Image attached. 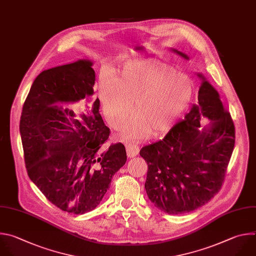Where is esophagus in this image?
<instances>
[{"label": "esophagus", "instance_id": "obj_1", "mask_svg": "<svg viewBox=\"0 0 256 256\" xmlns=\"http://www.w3.org/2000/svg\"><path fill=\"white\" fill-rule=\"evenodd\" d=\"M126 152L128 158H134L139 153V147L134 143H127L126 144Z\"/></svg>", "mask_w": 256, "mask_h": 256}]
</instances>
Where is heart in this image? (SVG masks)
Wrapping results in <instances>:
<instances>
[{
	"instance_id": "heart-1",
	"label": "heart",
	"mask_w": 256,
	"mask_h": 256,
	"mask_svg": "<svg viewBox=\"0 0 256 256\" xmlns=\"http://www.w3.org/2000/svg\"><path fill=\"white\" fill-rule=\"evenodd\" d=\"M194 82L176 66L156 60L126 64L115 80L103 76L98 94L108 123L120 128L132 112L136 116L123 128L122 137L139 140L149 133L160 136L180 118L194 96Z\"/></svg>"
}]
</instances>
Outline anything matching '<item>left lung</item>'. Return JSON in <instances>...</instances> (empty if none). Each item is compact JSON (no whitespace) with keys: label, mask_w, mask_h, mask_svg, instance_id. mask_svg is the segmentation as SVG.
Masks as SVG:
<instances>
[{"label":"left lung","mask_w":256,"mask_h":256,"mask_svg":"<svg viewBox=\"0 0 256 256\" xmlns=\"http://www.w3.org/2000/svg\"><path fill=\"white\" fill-rule=\"evenodd\" d=\"M180 56H188L178 50ZM202 78L194 105L164 139L141 148L145 190L154 206L172 215L192 212L219 192L235 144V126L219 94ZM200 116L212 122L199 129Z\"/></svg>","instance_id":"1"}]
</instances>
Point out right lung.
<instances>
[{"instance_id":"add662e5","label":"right lung","mask_w":256,"mask_h":256,"mask_svg":"<svg viewBox=\"0 0 256 256\" xmlns=\"http://www.w3.org/2000/svg\"><path fill=\"white\" fill-rule=\"evenodd\" d=\"M90 60L43 70L24 102L20 134L26 170L45 198L60 210L82 215L94 210L127 160L125 146L104 150L110 129L100 100L90 104L94 70ZM56 102L66 104V110Z\"/></svg>"}]
</instances>
